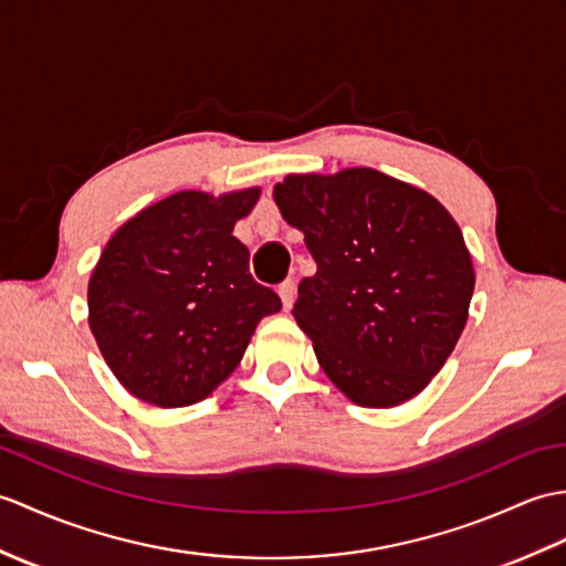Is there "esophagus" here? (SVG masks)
<instances>
[{"mask_svg": "<svg viewBox=\"0 0 566 566\" xmlns=\"http://www.w3.org/2000/svg\"><path fill=\"white\" fill-rule=\"evenodd\" d=\"M277 294H280V298H282V306H284V311L292 308V304H294V294H296V284H294V280H286V282H282V284H280V289H277Z\"/></svg>", "mask_w": 566, "mask_h": 566, "instance_id": "34e87169", "label": "esophagus"}]
</instances>
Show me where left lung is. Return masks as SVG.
Wrapping results in <instances>:
<instances>
[{
	"label": "left lung",
	"mask_w": 566,
	"mask_h": 566,
	"mask_svg": "<svg viewBox=\"0 0 566 566\" xmlns=\"http://www.w3.org/2000/svg\"><path fill=\"white\" fill-rule=\"evenodd\" d=\"M315 265L294 318L327 378L361 407H396L441 371L475 289L461 227L437 197L374 168L274 186Z\"/></svg>",
	"instance_id": "left-lung-1"
}]
</instances>
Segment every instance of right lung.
<instances>
[{
    "instance_id": "obj_1",
    "label": "right lung",
    "mask_w": 566,
    "mask_h": 566,
    "mask_svg": "<svg viewBox=\"0 0 566 566\" xmlns=\"http://www.w3.org/2000/svg\"><path fill=\"white\" fill-rule=\"evenodd\" d=\"M260 188L180 190L127 219L88 280V327L129 396L156 407L205 400L227 380L280 296L248 270L235 221Z\"/></svg>"
}]
</instances>
